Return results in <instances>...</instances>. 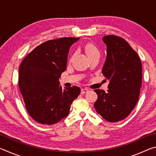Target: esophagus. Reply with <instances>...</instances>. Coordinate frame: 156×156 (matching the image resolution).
Listing matches in <instances>:
<instances>
[{"label": "esophagus", "instance_id": "34e87169", "mask_svg": "<svg viewBox=\"0 0 156 156\" xmlns=\"http://www.w3.org/2000/svg\"><path fill=\"white\" fill-rule=\"evenodd\" d=\"M88 89H81V94H86V93H87L88 92Z\"/></svg>", "mask_w": 156, "mask_h": 156}]
</instances>
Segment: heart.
Returning a JSON list of instances; mask_svg holds the SVG:
<instances>
[{
  "instance_id": "b5f03b06",
  "label": "heart",
  "mask_w": 156,
  "mask_h": 156,
  "mask_svg": "<svg viewBox=\"0 0 156 156\" xmlns=\"http://www.w3.org/2000/svg\"><path fill=\"white\" fill-rule=\"evenodd\" d=\"M84 50H85L86 54H87V56L89 57L94 55L95 54H98L99 53L98 49L96 48V47L93 44H87L84 46Z\"/></svg>"
}]
</instances>
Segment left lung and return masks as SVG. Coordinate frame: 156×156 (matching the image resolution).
<instances>
[{"instance_id":"left-lung-1","label":"left lung","mask_w":156,"mask_h":156,"mask_svg":"<svg viewBox=\"0 0 156 156\" xmlns=\"http://www.w3.org/2000/svg\"><path fill=\"white\" fill-rule=\"evenodd\" d=\"M107 58L102 73L109 80L108 90L95 89L97 113L108 122L125 119L138 102L142 84V63L137 53L125 39L105 36Z\"/></svg>"}]
</instances>
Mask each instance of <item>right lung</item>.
I'll list each match as a JSON object with an SVG mask.
<instances>
[{
	"instance_id": "obj_1",
	"label": "right lung",
	"mask_w": 156,
	"mask_h": 156,
	"mask_svg": "<svg viewBox=\"0 0 156 156\" xmlns=\"http://www.w3.org/2000/svg\"><path fill=\"white\" fill-rule=\"evenodd\" d=\"M79 38L49 40L36 47L21 62L18 84L25 107L33 119L54 125L69 115L80 93L77 86L62 89L59 78L67 68L69 49Z\"/></svg>"
}]
</instances>
